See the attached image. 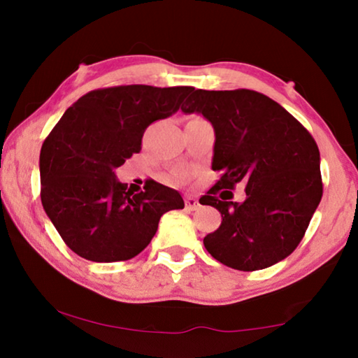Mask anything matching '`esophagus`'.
Here are the masks:
<instances>
[{
    "mask_svg": "<svg viewBox=\"0 0 358 358\" xmlns=\"http://www.w3.org/2000/svg\"><path fill=\"white\" fill-rule=\"evenodd\" d=\"M185 205H186V208L191 210V211L197 210L199 207H201V203H199L197 199H196V197H191V196H187V197L185 199Z\"/></svg>",
    "mask_w": 358,
    "mask_h": 358,
    "instance_id": "34e87169",
    "label": "esophagus"
}]
</instances>
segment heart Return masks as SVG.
<instances>
[{
    "label": "heart",
    "instance_id": "b5f03b06",
    "mask_svg": "<svg viewBox=\"0 0 358 358\" xmlns=\"http://www.w3.org/2000/svg\"><path fill=\"white\" fill-rule=\"evenodd\" d=\"M197 118H199V117H197Z\"/></svg>",
    "mask_w": 358,
    "mask_h": 358
}]
</instances>
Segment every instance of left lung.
Masks as SVG:
<instances>
[{"instance_id":"obj_1","label":"left lung","mask_w":358,"mask_h":358,"mask_svg":"<svg viewBox=\"0 0 358 358\" xmlns=\"http://www.w3.org/2000/svg\"><path fill=\"white\" fill-rule=\"evenodd\" d=\"M215 128L211 169L221 178L201 197L220 210L221 226L203 238L221 264L241 271L286 259L305 235L322 199L317 143L286 108L252 90H194L181 106ZM246 182L243 203L231 189Z\"/></svg>"}]
</instances>
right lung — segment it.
<instances>
[{
	"label": "right lung",
	"instance_id": "add662e5",
	"mask_svg": "<svg viewBox=\"0 0 358 358\" xmlns=\"http://www.w3.org/2000/svg\"><path fill=\"white\" fill-rule=\"evenodd\" d=\"M192 87L118 85L93 90L64 112L42 143L41 201L62 238L93 262L136 257L161 216L185 207L178 191L145 181L131 192L115 169L142 150L145 129L171 117Z\"/></svg>",
	"mask_w": 358,
	"mask_h": 358
}]
</instances>
